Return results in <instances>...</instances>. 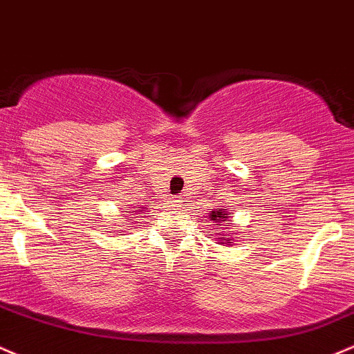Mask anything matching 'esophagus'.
<instances>
[{
	"label": "esophagus",
	"mask_w": 354,
	"mask_h": 354,
	"mask_svg": "<svg viewBox=\"0 0 354 354\" xmlns=\"http://www.w3.org/2000/svg\"><path fill=\"white\" fill-rule=\"evenodd\" d=\"M174 203H178V200H174Z\"/></svg>",
	"instance_id": "obj_1"
}]
</instances>
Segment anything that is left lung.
<instances>
[{
	"mask_svg": "<svg viewBox=\"0 0 354 354\" xmlns=\"http://www.w3.org/2000/svg\"><path fill=\"white\" fill-rule=\"evenodd\" d=\"M208 217H210V221H214V225H218V229L224 230V227L222 225L230 224V217H232V214H230V212H227V208H215V210H212V214L208 215ZM218 236H222V234H218ZM217 239L222 241L221 244H225V243H229V241H232V239H229V237H217Z\"/></svg>",
	"mask_w": 354,
	"mask_h": 354,
	"instance_id": "obj_1",
	"label": "left lung"
}]
</instances>
